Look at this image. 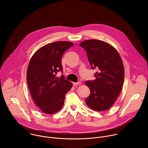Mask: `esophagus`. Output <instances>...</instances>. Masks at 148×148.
I'll return each mask as SVG.
<instances>
[{
	"label": "esophagus",
	"instance_id": "esophagus-1",
	"mask_svg": "<svg viewBox=\"0 0 148 148\" xmlns=\"http://www.w3.org/2000/svg\"><path fill=\"white\" fill-rule=\"evenodd\" d=\"M81 82H73V84L74 86H77V85H79V84H81Z\"/></svg>",
	"mask_w": 148,
	"mask_h": 148
}]
</instances>
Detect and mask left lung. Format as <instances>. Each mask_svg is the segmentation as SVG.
<instances>
[{"instance_id": "8db88e82", "label": "left lung", "mask_w": 148, "mask_h": 148, "mask_svg": "<svg viewBox=\"0 0 148 148\" xmlns=\"http://www.w3.org/2000/svg\"><path fill=\"white\" fill-rule=\"evenodd\" d=\"M79 46L86 51L91 68L98 70L95 79L86 82L91 92L86 102L94 111H106L112 106L123 86L125 74L121 56L114 47L101 40H84Z\"/></svg>"}]
</instances>
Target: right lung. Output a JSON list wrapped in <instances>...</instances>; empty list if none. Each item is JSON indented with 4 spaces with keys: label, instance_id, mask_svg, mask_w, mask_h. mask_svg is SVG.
Listing matches in <instances>:
<instances>
[{
    "label": "right lung",
    "instance_id": "right-lung-1",
    "mask_svg": "<svg viewBox=\"0 0 148 148\" xmlns=\"http://www.w3.org/2000/svg\"><path fill=\"white\" fill-rule=\"evenodd\" d=\"M74 45L69 41H56L39 49L31 58L27 71V82L31 96L39 109L53 114L64 105L65 95L73 84L62 72L61 58L64 53Z\"/></svg>",
    "mask_w": 148,
    "mask_h": 148
}]
</instances>
